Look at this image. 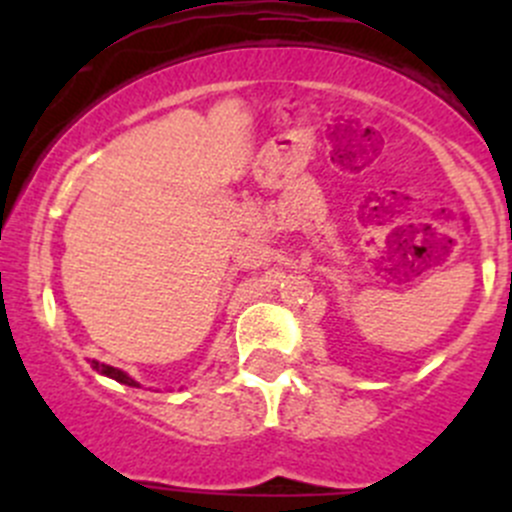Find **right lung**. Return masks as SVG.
Wrapping results in <instances>:
<instances>
[{
  "instance_id": "obj_1",
  "label": "right lung",
  "mask_w": 512,
  "mask_h": 512,
  "mask_svg": "<svg viewBox=\"0 0 512 512\" xmlns=\"http://www.w3.org/2000/svg\"><path fill=\"white\" fill-rule=\"evenodd\" d=\"M91 364H94V369H96V371H101V374H106V376H111V379L121 381V384H128V386H138L136 381H133L131 376H128V374H123L121 369H113V366H108V364H98V361H91Z\"/></svg>"
}]
</instances>
